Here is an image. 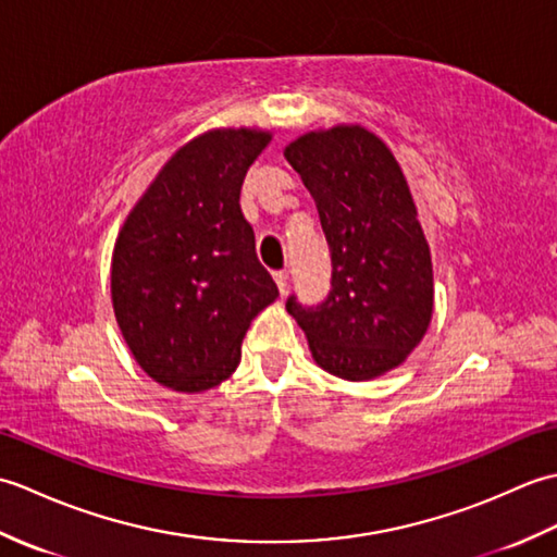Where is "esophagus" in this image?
I'll use <instances>...</instances> for the list:
<instances>
[{
  "mask_svg": "<svg viewBox=\"0 0 557 557\" xmlns=\"http://www.w3.org/2000/svg\"><path fill=\"white\" fill-rule=\"evenodd\" d=\"M275 282H277V289L285 294L289 289V272L287 270H280L275 272Z\"/></svg>",
  "mask_w": 557,
  "mask_h": 557,
  "instance_id": "esophagus-1",
  "label": "esophagus"
}]
</instances>
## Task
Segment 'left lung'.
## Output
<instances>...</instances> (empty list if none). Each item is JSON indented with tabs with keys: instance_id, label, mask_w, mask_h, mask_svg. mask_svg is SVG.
Masks as SVG:
<instances>
[{
	"instance_id": "8db88e82",
	"label": "left lung",
	"mask_w": 557,
	"mask_h": 557,
	"mask_svg": "<svg viewBox=\"0 0 557 557\" xmlns=\"http://www.w3.org/2000/svg\"><path fill=\"white\" fill-rule=\"evenodd\" d=\"M285 158L315 200L333 258L327 299H287L313 361L345 381L405 363L433 318V263L407 176L381 136L337 124L294 138Z\"/></svg>"
}]
</instances>
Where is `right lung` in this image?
Listing matches in <instances>:
<instances>
[{"label":"right lung","instance_id":"right-lung-1","mask_svg":"<svg viewBox=\"0 0 557 557\" xmlns=\"http://www.w3.org/2000/svg\"><path fill=\"white\" fill-rule=\"evenodd\" d=\"M272 140L263 128H210L162 164L114 242L112 309L152 381L206 393L236 371L253 318L280 297L256 258L239 194Z\"/></svg>","mask_w":557,"mask_h":557}]
</instances>
